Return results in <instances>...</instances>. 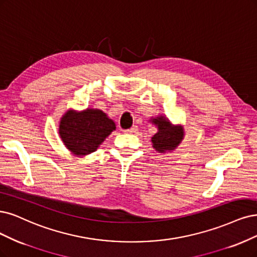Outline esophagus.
<instances>
[{
	"label": "esophagus",
	"instance_id": "1",
	"mask_svg": "<svg viewBox=\"0 0 257 257\" xmlns=\"http://www.w3.org/2000/svg\"><path fill=\"white\" fill-rule=\"evenodd\" d=\"M136 131H138V126L137 125H133L132 127H130L128 130H126V133H135Z\"/></svg>",
	"mask_w": 257,
	"mask_h": 257
}]
</instances>
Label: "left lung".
Wrapping results in <instances>:
<instances>
[{
    "label": "left lung",
    "instance_id": "left-lung-1",
    "mask_svg": "<svg viewBox=\"0 0 257 257\" xmlns=\"http://www.w3.org/2000/svg\"><path fill=\"white\" fill-rule=\"evenodd\" d=\"M154 124L158 126V132L152 137L153 148L158 152L174 150L183 139L184 132L181 126H173L169 120L161 116L153 119Z\"/></svg>",
    "mask_w": 257,
    "mask_h": 257
}]
</instances>
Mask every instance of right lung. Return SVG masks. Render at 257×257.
I'll use <instances>...</instances> for the list:
<instances>
[{
  "mask_svg": "<svg viewBox=\"0 0 257 257\" xmlns=\"http://www.w3.org/2000/svg\"><path fill=\"white\" fill-rule=\"evenodd\" d=\"M114 130V122L102 110H69L60 120L59 135L73 154L87 155L94 152Z\"/></svg>",
  "mask_w": 257,
  "mask_h": 257,
  "instance_id": "add662e5",
  "label": "right lung"
}]
</instances>
